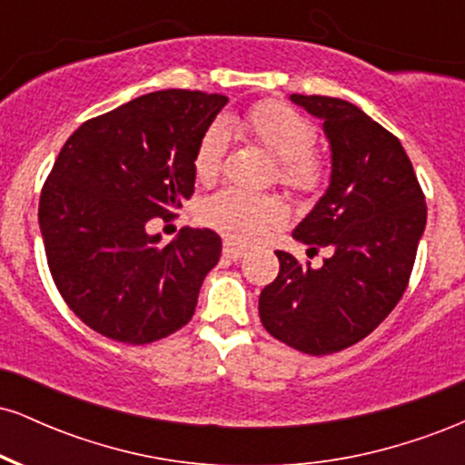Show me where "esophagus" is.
Returning a JSON list of instances; mask_svg holds the SVG:
<instances>
[{"instance_id":"esophagus-1","label":"esophagus","mask_w":465,"mask_h":465,"mask_svg":"<svg viewBox=\"0 0 465 465\" xmlns=\"http://www.w3.org/2000/svg\"><path fill=\"white\" fill-rule=\"evenodd\" d=\"M223 253H225V258H229V260H240V258H244V249L242 247H238V244H233V242H225L223 244Z\"/></svg>"}]
</instances>
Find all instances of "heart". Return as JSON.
Here are the masks:
<instances>
[{
	"label": "heart",
	"mask_w": 465,
	"mask_h": 465,
	"mask_svg": "<svg viewBox=\"0 0 465 465\" xmlns=\"http://www.w3.org/2000/svg\"><path fill=\"white\" fill-rule=\"evenodd\" d=\"M236 126L277 159L275 177L288 190L312 194L325 181V162L312 148L317 129L306 115L284 103H262L247 111ZM229 148V126L212 122L196 143L194 174L201 183H212L221 173ZM203 225L236 242L249 244L264 238L286 221V205L273 194H249L242 190H221L201 203Z\"/></svg>",
	"instance_id": "b5f03b06"
}]
</instances>
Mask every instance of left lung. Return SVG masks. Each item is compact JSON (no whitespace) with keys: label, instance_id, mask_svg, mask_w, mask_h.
<instances>
[{"label":"left lung","instance_id":"left-lung-1","mask_svg":"<svg viewBox=\"0 0 465 465\" xmlns=\"http://www.w3.org/2000/svg\"><path fill=\"white\" fill-rule=\"evenodd\" d=\"M291 100L323 122L332 153L328 190L292 238L332 255L312 269L275 251L280 273L260 292V319L282 343L323 356L359 343L396 308L426 227V203L402 143L359 106L328 95Z\"/></svg>","mask_w":465,"mask_h":465}]
</instances>
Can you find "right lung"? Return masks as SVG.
<instances>
[{
    "label": "right lung",
    "instance_id": "add662e5",
    "mask_svg": "<svg viewBox=\"0 0 465 465\" xmlns=\"http://www.w3.org/2000/svg\"><path fill=\"white\" fill-rule=\"evenodd\" d=\"M227 95L165 89L87 120L58 153L39 201L47 266L74 314L106 339L146 345L194 314L221 236L146 232L194 194L196 143Z\"/></svg>",
    "mask_w": 465,
    "mask_h": 465
}]
</instances>
